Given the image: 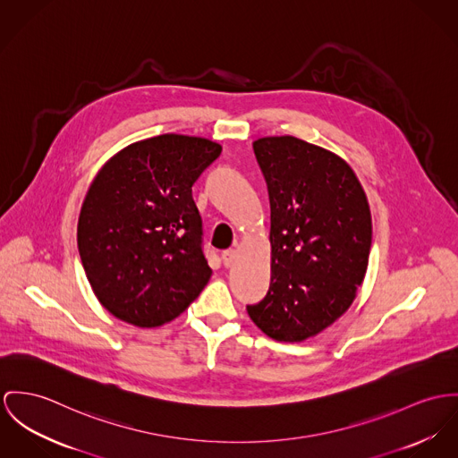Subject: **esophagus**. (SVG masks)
<instances>
[{
    "mask_svg": "<svg viewBox=\"0 0 458 458\" xmlns=\"http://www.w3.org/2000/svg\"><path fill=\"white\" fill-rule=\"evenodd\" d=\"M221 258H223L225 267H226V268H230V267H233V263H235V259H237V250L228 249V250H225V252L221 254Z\"/></svg>",
    "mask_w": 458,
    "mask_h": 458,
    "instance_id": "obj_1",
    "label": "esophagus"
}]
</instances>
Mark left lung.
Segmentation results:
<instances>
[{
	"label": "left lung",
	"mask_w": 458,
	"mask_h": 458,
	"mask_svg": "<svg viewBox=\"0 0 458 458\" xmlns=\"http://www.w3.org/2000/svg\"><path fill=\"white\" fill-rule=\"evenodd\" d=\"M270 199L272 276L250 320L277 342H303L344 316L364 281L371 212L352 167L316 144L252 142Z\"/></svg>",
	"instance_id": "obj_1"
}]
</instances>
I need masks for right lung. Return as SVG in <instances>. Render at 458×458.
<instances>
[{
  "label": "right lung",
  "mask_w": 458,
  "mask_h": 458,
  "mask_svg": "<svg viewBox=\"0 0 458 458\" xmlns=\"http://www.w3.org/2000/svg\"><path fill=\"white\" fill-rule=\"evenodd\" d=\"M221 144L162 134L132 142L94 177L78 217V250L109 314L157 327L188 309L211 279L191 186Z\"/></svg>",
  "instance_id": "add662e5"
}]
</instances>
